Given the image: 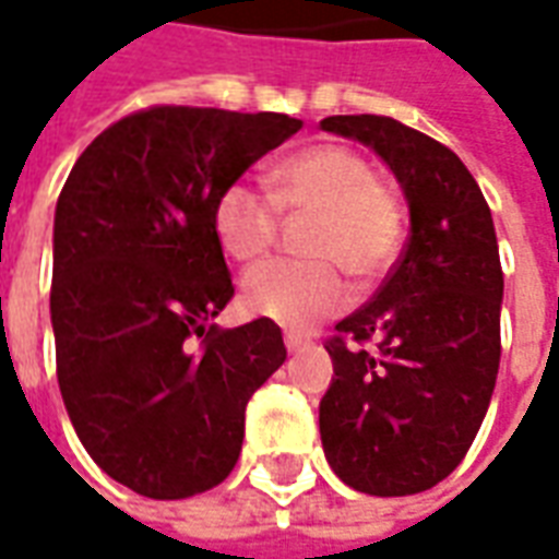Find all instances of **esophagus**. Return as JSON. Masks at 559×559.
I'll list each match as a JSON object with an SVG mask.
<instances>
[{
	"label": "esophagus",
	"mask_w": 559,
	"mask_h": 559,
	"mask_svg": "<svg viewBox=\"0 0 559 559\" xmlns=\"http://www.w3.org/2000/svg\"><path fill=\"white\" fill-rule=\"evenodd\" d=\"M284 344H287V350L296 353V350H302L308 341H305L302 335H296V332H287V335H284Z\"/></svg>",
	"instance_id": "1"
}]
</instances>
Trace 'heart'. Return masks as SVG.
Wrapping results in <instances>:
<instances>
[{
  "mask_svg": "<svg viewBox=\"0 0 559 559\" xmlns=\"http://www.w3.org/2000/svg\"><path fill=\"white\" fill-rule=\"evenodd\" d=\"M281 212H317L308 230L314 260H266L242 281L245 308L281 326H311L347 302L344 265L359 281L386 275L407 236V206L359 148L317 143L272 164L269 194L248 179L221 188L212 221L224 251L257 260L275 245Z\"/></svg>",
  "mask_w": 559,
  "mask_h": 559,
  "instance_id": "heart-1",
  "label": "heart"
}]
</instances>
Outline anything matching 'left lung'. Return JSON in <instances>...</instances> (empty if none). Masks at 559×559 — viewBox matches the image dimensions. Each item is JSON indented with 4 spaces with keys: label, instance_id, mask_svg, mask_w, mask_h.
<instances>
[{
    "label": "left lung",
    "instance_id": "obj_1",
    "mask_svg": "<svg viewBox=\"0 0 559 559\" xmlns=\"http://www.w3.org/2000/svg\"><path fill=\"white\" fill-rule=\"evenodd\" d=\"M320 128L374 148L411 206L399 263L326 341L323 452L356 491H428L464 461L497 383L503 269L491 209L452 148L399 119L326 116Z\"/></svg>",
    "mask_w": 559,
    "mask_h": 559
}]
</instances>
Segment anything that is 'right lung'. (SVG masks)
<instances>
[{"label": "right lung", "mask_w": 559, "mask_h": 559, "mask_svg": "<svg viewBox=\"0 0 559 559\" xmlns=\"http://www.w3.org/2000/svg\"><path fill=\"white\" fill-rule=\"evenodd\" d=\"M299 128L284 114L155 104L104 128L59 194V392L92 461L143 497L182 500L227 479L245 407L287 359L266 317L212 323L233 296L212 209Z\"/></svg>", "instance_id": "right-lung-1"}]
</instances>
